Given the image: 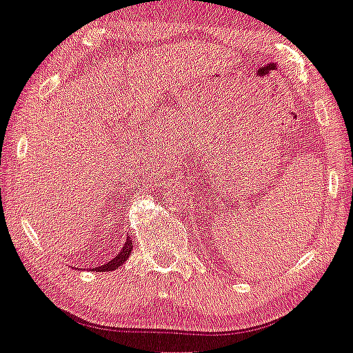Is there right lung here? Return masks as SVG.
Listing matches in <instances>:
<instances>
[{
  "label": "right lung",
  "mask_w": 353,
  "mask_h": 353,
  "mask_svg": "<svg viewBox=\"0 0 353 353\" xmlns=\"http://www.w3.org/2000/svg\"><path fill=\"white\" fill-rule=\"evenodd\" d=\"M131 251H132V241L130 237H128L126 242H124V245L121 248V251L117 252L111 261L104 263L102 266H97L96 269H94V271H102V272H104V271H114V269L123 266V264L126 263L128 257L131 256Z\"/></svg>",
  "instance_id": "obj_1"
}]
</instances>
